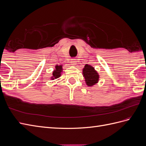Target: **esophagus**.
Instances as JSON below:
<instances>
[{"mask_svg": "<svg viewBox=\"0 0 146 146\" xmlns=\"http://www.w3.org/2000/svg\"><path fill=\"white\" fill-rule=\"evenodd\" d=\"M70 64H71V65L73 66H76V65L77 64V61L73 59L71 60V61H70Z\"/></svg>", "mask_w": 146, "mask_h": 146, "instance_id": "esophagus-1", "label": "esophagus"}]
</instances>
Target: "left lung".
Returning a JSON list of instances; mask_svg holds the SVG:
<instances>
[{"mask_svg":"<svg viewBox=\"0 0 146 146\" xmlns=\"http://www.w3.org/2000/svg\"><path fill=\"white\" fill-rule=\"evenodd\" d=\"M83 76L85 78L86 85L88 86H93L99 81L100 76L98 71L93 66L85 64V67L82 69Z\"/></svg>","mask_w":146,"mask_h":146,"instance_id":"obj_1","label":"left lung"}]
</instances>
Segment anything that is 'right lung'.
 Here are the masks:
<instances>
[{
	"label": "right lung",
	"instance_id": "right-lung-1",
	"mask_svg": "<svg viewBox=\"0 0 146 146\" xmlns=\"http://www.w3.org/2000/svg\"><path fill=\"white\" fill-rule=\"evenodd\" d=\"M63 64H56L55 66V69H54L52 72V76L50 77V79L52 80H55V79H56L59 78L61 76V74L63 72Z\"/></svg>",
	"mask_w": 146,
	"mask_h": 146
}]
</instances>
